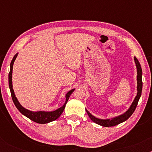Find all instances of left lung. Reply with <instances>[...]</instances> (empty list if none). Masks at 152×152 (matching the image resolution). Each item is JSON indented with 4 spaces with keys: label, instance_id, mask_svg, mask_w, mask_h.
Instances as JSON below:
<instances>
[{
    "label": "left lung",
    "instance_id": "obj_1",
    "mask_svg": "<svg viewBox=\"0 0 152 152\" xmlns=\"http://www.w3.org/2000/svg\"><path fill=\"white\" fill-rule=\"evenodd\" d=\"M134 61H135L136 66H137V96L134 99L133 103L131 105L130 108L128 109V111H126L124 114L120 115V116H117V117L112 118L111 119H100V118H96L93 115H91L86 109L87 114H88V116L93 121L94 123L97 124L101 125L102 126L105 127H109V126H114L116 125L122 123V122L126 121L129 118L132 116V114L135 111L136 108L139 102V99H140L141 95H142V67H141L140 64H139L138 59L134 57Z\"/></svg>",
    "mask_w": 152,
    "mask_h": 152
}]
</instances>
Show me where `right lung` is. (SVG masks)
Masks as SVG:
<instances>
[{
    "instance_id": "obj_1",
    "label": "right lung",
    "mask_w": 152,
    "mask_h": 152,
    "mask_svg": "<svg viewBox=\"0 0 152 152\" xmlns=\"http://www.w3.org/2000/svg\"><path fill=\"white\" fill-rule=\"evenodd\" d=\"M18 53H16L13 56V59H12L11 63H10V72L8 74V83H9V88L10 91V94H11V97L13 99V102L14 103L15 106H16V108L22 114H23L24 116H26V117L30 118L31 120H32L33 121L36 122L38 124H47L53 121H55L56 119H57L59 116H61V114H62L63 111H64V109H65V106L66 103H67L68 100H69V97H70L71 94L74 91L75 89H72L69 91L66 95V102L64 104V106H61L59 109L55 110L53 111H29V110L26 109L25 108H23L20 105V103L18 102V101L17 100V98L15 97L14 94V91L13 89V85H12V73H13V63H14L15 58H16Z\"/></svg>"
}]
</instances>
